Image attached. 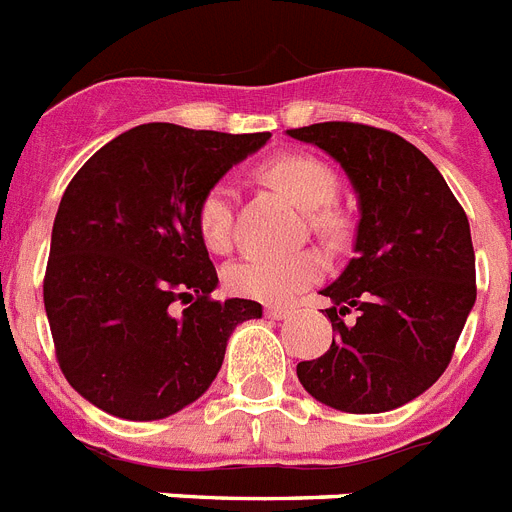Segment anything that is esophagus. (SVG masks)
Listing matches in <instances>:
<instances>
[{"label": "esophagus", "instance_id": "1", "mask_svg": "<svg viewBox=\"0 0 512 512\" xmlns=\"http://www.w3.org/2000/svg\"><path fill=\"white\" fill-rule=\"evenodd\" d=\"M266 318H272V321H282V318H287L292 313L290 308H285V305H266Z\"/></svg>", "mask_w": 512, "mask_h": 512}]
</instances>
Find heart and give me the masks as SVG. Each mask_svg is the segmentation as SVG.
I'll list each match as a JSON object with an SVG mask.
<instances>
[{
	"label": "heart",
	"instance_id": "obj_1",
	"mask_svg": "<svg viewBox=\"0 0 512 512\" xmlns=\"http://www.w3.org/2000/svg\"><path fill=\"white\" fill-rule=\"evenodd\" d=\"M264 176L310 212V225L321 235L342 233V214L331 207L339 191L334 170L318 157L282 155L264 168ZM235 189L230 181H214L196 204V230L204 246L222 253L233 243ZM326 261L318 251L290 256H246L225 269V287L240 298L261 303H287L300 290L318 282Z\"/></svg>",
	"mask_w": 512,
	"mask_h": 512
}]
</instances>
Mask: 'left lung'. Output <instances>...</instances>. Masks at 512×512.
<instances>
[{
	"mask_svg": "<svg viewBox=\"0 0 512 512\" xmlns=\"http://www.w3.org/2000/svg\"><path fill=\"white\" fill-rule=\"evenodd\" d=\"M287 134L329 152L360 202L355 259L321 292L336 339L298 362V378L342 412L396 409L445 373L476 300L466 212L427 155L393 131L323 121ZM352 309L358 318L344 324Z\"/></svg>",
	"mask_w": 512,
	"mask_h": 512,
	"instance_id": "8db88e82",
	"label": "left lung"
}]
</instances>
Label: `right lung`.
<instances>
[{
    "instance_id": "add662e5",
    "label": "right lung",
    "mask_w": 512,
    "mask_h": 512,
    "mask_svg": "<svg viewBox=\"0 0 512 512\" xmlns=\"http://www.w3.org/2000/svg\"><path fill=\"white\" fill-rule=\"evenodd\" d=\"M269 137L142 124L69 181L43 305L61 373L90 404L121 419L176 414L217 378L235 326L261 318L256 300H212L196 204Z\"/></svg>"
}]
</instances>
